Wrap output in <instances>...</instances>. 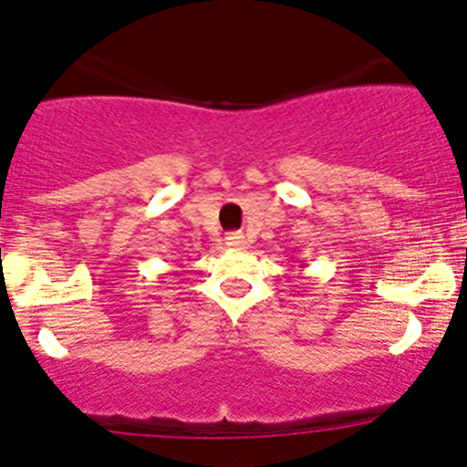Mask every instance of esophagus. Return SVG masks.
<instances>
[{"label": "esophagus", "mask_w": 467, "mask_h": 467, "mask_svg": "<svg viewBox=\"0 0 467 467\" xmlns=\"http://www.w3.org/2000/svg\"><path fill=\"white\" fill-rule=\"evenodd\" d=\"M225 244L233 245V248H244L245 245V237L242 233H230L228 237H225Z\"/></svg>", "instance_id": "obj_1"}]
</instances>
